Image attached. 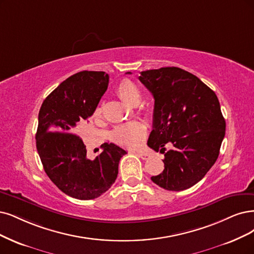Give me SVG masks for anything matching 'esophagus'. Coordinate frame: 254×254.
Returning <instances> with one entry per match:
<instances>
[{"label":"esophagus","instance_id":"obj_1","mask_svg":"<svg viewBox=\"0 0 254 254\" xmlns=\"http://www.w3.org/2000/svg\"><path fill=\"white\" fill-rule=\"evenodd\" d=\"M137 155L141 159H143V160H147V159L151 157V156H149V154L144 153V152H137Z\"/></svg>","mask_w":254,"mask_h":254}]
</instances>
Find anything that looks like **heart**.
<instances>
[{"label":"heart","instance_id":"obj_1","mask_svg":"<svg viewBox=\"0 0 254 254\" xmlns=\"http://www.w3.org/2000/svg\"><path fill=\"white\" fill-rule=\"evenodd\" d=\"M118 96L129 105H137L140 99V92L136 83L129 79H122L117 86ZM102 114V109L97 107L94 112V117L99 118ZM146 137V127L141 121H130L127 124L118 126L112 132V138L118 144L136 148L142 144Z\"/></svg>","mask_w":254,"mask_h":254}]
</instances>
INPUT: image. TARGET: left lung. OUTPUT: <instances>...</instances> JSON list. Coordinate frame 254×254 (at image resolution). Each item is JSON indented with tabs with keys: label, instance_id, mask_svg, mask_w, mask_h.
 <instances>
[{
	"label": "left lung",
	"instance_id": "1",
	"mask_svg": "<svg viewBox=\"0 0 254 254\" xmlns=\"http://www.w3.org/2000/svg\"><path fill=\"white\" fill-rule=\"evenodd\" d=\"M139 80L155 99L147 145L164 154L163 172L151 179L166 190L190 189L220 154L226 122L219 99L195 75L177 67L142 71Z\"/></svg>",
	"mask_w": 254,
	"mask_h": 254
}]
</instances>
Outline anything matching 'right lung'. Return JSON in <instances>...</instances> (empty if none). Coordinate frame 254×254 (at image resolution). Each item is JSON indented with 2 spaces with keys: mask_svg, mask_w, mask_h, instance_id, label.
<instances>
[{
  "mask_svg": "<svg viewBox=\"0 0 254 254\" xmlns=\"http://www.w3.org/2000/svg\"><path fill=\"white\" fill-rule=\"evenodd\" d=\"M108 84L106 72H78L47 96L39 113L35 139L44 170L63 192L78 200L106 192L116 180L120 158L127 154L114 143H103V151L90 160L76 135L77 122L93 115Z\"/></svg>",
  "mask_w": 254,
  "mask_h": 254,
  "instance_id": "add662e5",
  "label": "right lung"
}]
</instances>
